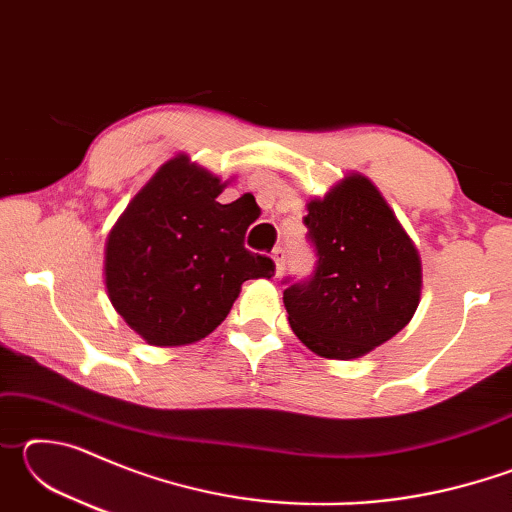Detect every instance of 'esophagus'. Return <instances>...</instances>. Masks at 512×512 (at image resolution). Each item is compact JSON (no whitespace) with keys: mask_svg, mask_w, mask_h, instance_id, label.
<instances>
[{"mask_svg":"<svg viewBox=\"0 0 512 512\" xmlns=\"http://www.w3.org/2000/svg\"><path fill=\"white\" fill-rule=\"evenodd\" d=\"M273 262H275V275L280 277L284 273V250L282 248L273 250Z\"/></svg>","mask_w":512,"mask_h":512,"instance_id":"esophagus-1","label":"esophagus"}]
</instances>
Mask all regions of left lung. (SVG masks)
I'll return each mask as SVG.
<instances>
[{
  "instance_id": "obj_1",
  "label": "left lung",
  "mask_w": 512,
  "mask_h": 512,
  "mask_svg": "<svg viewBox=\"0 0 512 512\" xmlns=\"http://www.w3.org/2000/svg\"><path fill=\"white\" fill-rule=\"evenodd\" d=\"M316 271L284 289L289 325L325 359H357L409 325L420 302L422 264L379 189L350 173L307 203Z\"/></svg>"
}]
</instances>
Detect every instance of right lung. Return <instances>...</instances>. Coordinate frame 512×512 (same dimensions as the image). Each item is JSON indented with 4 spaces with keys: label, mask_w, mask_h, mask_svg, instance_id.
<instances>
[{
    "label": "right lung",
    "mask_w": 512,
    "mask_h": 512,
    "mask_svg": "<svg viewBox=\"0 0 512 512\" xmlns=\"http://www.w3.org/2000/svg\"><path fill=\"white\" fill-rule=\"evenodd\" d=\"M225 183L187 155L155 171L112 225L106 289L146 343L173 348L205 339L230 314L241 284L273 277L271 257L244 246L253 203L221 205Z\"/></svg>",
    "instance_id": "add662e5"
}]
</instances>
